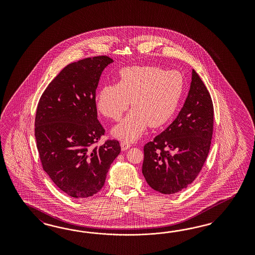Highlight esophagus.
I'll return each mask as SVG.
<instances>
[{
  "instance_id": "34e87169",
  "label": "esophagus",
  "mask_w": 255,
  "mask_h": 255,
  "mask_svg": "<svg viewBox=\"0 0 255 255\" xmlns=\"http://www.w3.org/2000/svg\"><path fill=\"white\" fill-rule=\"evenodd\" d=\"M130 147H131V144L129 142H127V141H122L121 142V147H122L123 151L127 150L128 148H130Z\"/></svg>"
}]
</instances>
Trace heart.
I'll list each match as a JSON object with an SVG mask.
<instances>
[{"instance_id": "heart-1", "label": "heart", "mask_w": 255, "mask_h": 255, "mask_svg": "<svg viewBox=\"0 0 255 255\" xmlns=\"http://www.w3.org/2000/svg\"><path fill=\"white\" fill-rule=\"evenodd\" d=\"M184 86V78L176 70L125 67L119 73L118 84L104 85L98 90L95 104L103 116L119 121L131 100V112L112 129V134L131 142L139 138L148 125L157 128L169 121L178 109Z\"/></svg>"}]
</instances>
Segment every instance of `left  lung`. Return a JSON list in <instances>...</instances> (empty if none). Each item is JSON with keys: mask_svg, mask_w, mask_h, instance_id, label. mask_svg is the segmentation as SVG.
Returning a JSON list of instances; mask_svg holds the SVG:
<instances>
[{"mask_svg": "<svg viewBox=\"0 0 255 255\" xmlns=\"http://www.w3.org/2000/svg\"><path fill=\"white\" fill-rule=\"evenodd\" d=\"M213 117L209 91L193 70L190 91L178 117L144 147L142 173L153 190L178 193L198 176L209 154Z\"/></svg>", "mask_w": 255, "mask_h": 255, "instance_id": "obj_1", "label": "left lung"}]
</instances>
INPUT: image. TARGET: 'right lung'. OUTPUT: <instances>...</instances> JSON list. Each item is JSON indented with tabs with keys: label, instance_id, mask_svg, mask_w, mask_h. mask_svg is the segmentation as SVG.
I'll return each mask as SVG.
<instances>
[{
	"label": "right lung",
	"instance_id": "right-lung-1",
	"mask_svg": "<svg viewBox=\"0 0 255 255\" xmlns=\"http://www.w3.org/2000/svg\"><path fill=\"white\" fill-rule=\"evenodd\" d=\"M108 56L70 63L39 100L34 135L43 168L55 185L83 199L100 192L111 163L121 152L117 140L93 147L105 133L97 120L95 92Z\"/></svg>",
	"mask_w": 255,
	"mask_h": 255
}]
</instances>
